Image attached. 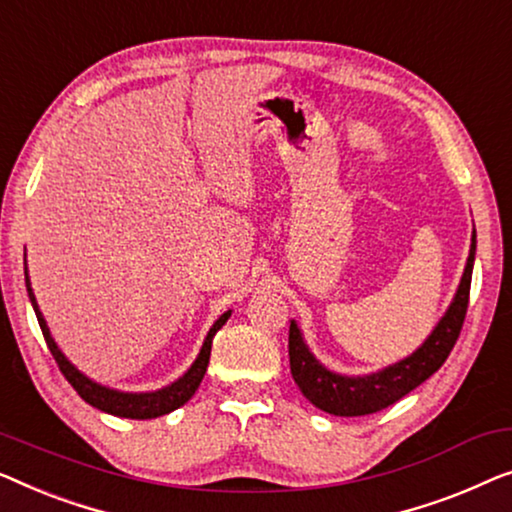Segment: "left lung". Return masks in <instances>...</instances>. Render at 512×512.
<instances>
[{"label":"left lung","mask_w":512,"mask_h":512,"mask_svg":"<svg viewBox=\"0 0 512 512\" xmlns=\"http://www.w3.org/2000/svg\"><path fill=\"white\" fill-rule=\"evenodd\" d=\"M475 259V232L471 236V253L466 259V269L459 283L448 313L438 322L431 336L417 348L413 355L401 359V362L387 366V369L371 373L362 378L338 376V373L327 371L318 359L306 348L301 338L299 327L290 322V371L294 383L304 392V397L318 406L320 410L341 417H357L378 413L399 399L413 392L417 385L441 369L445 359L455 348L459 331L464 327L466 308H469V292H471V273Z\"/></svg>","instance_id":"8db88e82"}]
</instances>
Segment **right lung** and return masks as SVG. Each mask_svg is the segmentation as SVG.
<instances>
[{"label": "right lung", "instance_id": "1", "mask_svg": "<svg viewBox=\"0 0 512 512\" xmlns=\"http://www.w3.org/2000/svg\"><path fill=\"white\" fill-rule=\"evenodd\" d=\"M25 283H27V294H30V301H32V306H34V313H37L39 327L43 331V338H46L50 355L55 357V362H57V366H60L62 376L69 380L71 387H74V390L81 394V399L88 401L90 406L104 410V413L118 415V417H129V420H150V417L167 415V413H171V410L181 408L183 403H187V401L192 399V394L197 392L201 378H204L208 359H211V343H213L215 331H218L222 325H225V322L229 320V315H232V311H227V313H222L218 320H215V325L206 334L204 345H201L199 357L194 359V364L190 366V369H187V373H185L183 378L176 380V383H171L169 387H164V390L148 392V394L115 392V390H109V387H102V385L92 383L90 378H85L83 373L78 371L76 366L71 364L69 359L62 355L60 348H57L55 341H53V336H50L46 320H43V315H41L39 306H37V299H34V292H32V287H30V278H27V276H25Z\"/></svg>", "mask_w": 512, "mask_h": 512}]
</instances>
